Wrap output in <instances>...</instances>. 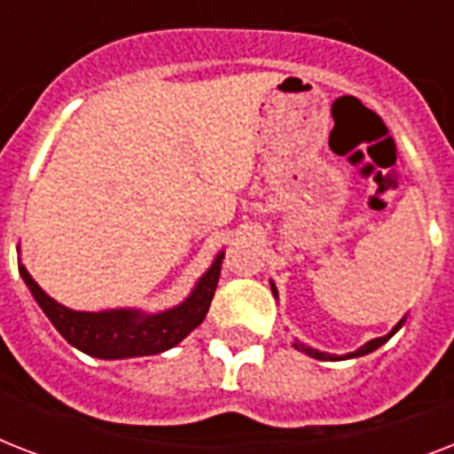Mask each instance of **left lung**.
<instances>
[{
    "instance_id": "1",
    "label": "left lung",
    "mask_w": 454,
    "mask_h": 454,
    "mask_svg": "<svg viewBox=\"0 0 454 454\" xmlns=\"http://www.w3.org/2000/svg\"><path fill=\"white\" fill-rule=\"evenodd\" d=\"M270 290H273V294L278 297V290H276V285L270 283ZM403 323H405V317L403 320H398V325H395L394 330L388 332V334H384V337H377L372 339V341H367V344H363L358 348V351H353V353H346V356H330V353H323V351H317V348H310V346L301 344V341H294V348H299L301 353H306V356H310V358H317V360H339V358H358V356H367V353H372L377 351L380 346H384L388 341V339L394 337L395 332L401 330Z\"/></svg>"
}]
</instances>
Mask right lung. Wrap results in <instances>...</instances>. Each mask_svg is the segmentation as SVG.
Segmentation results:
<instances>
[{
    "label": "right lung",
    "mask_w": 454,
    "mask_h": 454,
    "mask_svg": "<svg viewBox=\"0 0 454 454\" xmlns=\"http://www.w3.org/2000/svg\"><path fill=\"white\" fill-rule=\"evenodd\" d=\"M223 252L216 254L207 273L192 287L185 301L162 313H144L138 309H113V310H73L63 303L53 301L23 263L18 262V273L32 292L39 309L44 310L53 327L63 334L67 344L80 348L87 356L106 360L137 358V356H155L167 348H174L184 341L202 320H205L209 303L216 292L221 276Z\"/></svg>",
    "instance_id": "obj_1"
}]
</instances>
